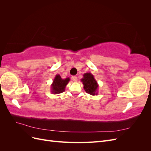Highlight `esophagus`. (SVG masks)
<instances>
[{"label":"esophagus","mask_w":151,"mask_h":151,"mask_svg":"<svg viewBox=\"0 0 151 151\" xmlns=\"http://www.w3.org/2000/svg\"><path fill=\"white\" fill-rule=\"evenodd\" d=\"M72 79L74 81V82H77V77L76 76H72Z\"/></svg>","instance_id":"esophagus-1"}]
</instances>
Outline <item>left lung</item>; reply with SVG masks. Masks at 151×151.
Returning a JSON list of instances; mask_svg holds the SVG:
<instances>
[{
  "instance_id": "obj_1",
  "label": "left lung",
  "mask_w": 151,
  "mask_h": 151,
  "mask_svg": "<svg viewBox=\"0 0 151 151\" xmlns=\"http://www.w3.org/2000/svg\"><path fill=\"white\" fill-rule=\"evenodd\" d=\"M84 85V89L87 93L91 95H97L98 84L94 79V76L90 72H87L83 74V79H81Z\"/></svg>"
}]
</instances>
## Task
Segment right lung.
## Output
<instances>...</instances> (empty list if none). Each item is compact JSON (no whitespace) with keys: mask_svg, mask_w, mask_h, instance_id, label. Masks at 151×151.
I'll list each match as a JSON object with an SVG mask.
<instances>
[{"mask_svg":"<svg viewBox=\"0 0 151 151\" xmlns=\"http://www.w3.org/2000/svg\"><path fill=\"white\" fill-rule=\"evenodd\" d=\"M69 81V77L62 79L60 75L57 74L51 84V93L53 94H57L64 92L65 87Z\"/></svg>","mask_w":151,"mask_h":151,"instance_id":"1","label":"right lung"}]
</instances>
